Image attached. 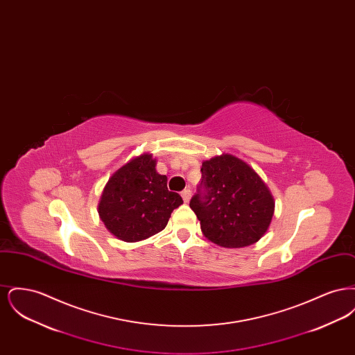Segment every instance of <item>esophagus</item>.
Here are the masks:
<instances>
[{
  "label": "esophagus",
  "instance_id": "obj_1",
  "mask_svg": "<svg viewBox=\"0 0 355 355\" xmlns=\"http://www.w3.org/2000/svg\"><path fill=\"white\" fill-rule=\"evenodd\" d=\"M181 196H182V198H184V202H189V200H190V197H191V190H190V189H185V190L181 193Z\"/></svg>",
  "mask_w": 355,
  "mask_h": 355
}]
</instances>
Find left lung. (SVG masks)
Here are the masks:
<instances>
[{"label": "left lung", "mask_w": 355, "mask_h": 355, "mask_svg": "<svg viewBox=\"0 0 355 355\" xmlns=\"http://www.w3.org/2000/svg\"><path fill=\"white\" fill-rule=\"evenodd\" d=\"M202 180L190 200L203 236L222 248H243L263 236L274 214L268 186L232 154L205 161Z\"/></svg>", "instance_id": "1"}]
</instances>
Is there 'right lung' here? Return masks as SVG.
<instances>
[{"label": "right lung", "instance_id": "1", "mask_svg": "<svg viewBox=\"0 0 355 355\" xmlns=\"http://www.w3.org/2000/svg\"><path fill=\"white\" fill-rule=\"evenodd\" d=\"M184 201L168 190V177L155 171L150 154L117 170L103 189L98 213L106 229L125 242L146 239L164 230Z\"/></svg>", "mask_w": 355, "mask_h": 355}]
</instances>
